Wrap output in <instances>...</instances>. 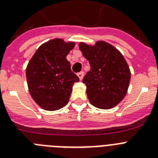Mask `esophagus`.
Wrapping results in <instances>:
<instances>
[{"instance_id": "esophagus-1", "label": "esophagus", "mask_w": 158, "mask_h": 158, "mask_svg": "<svg viewBox=\"0 0 158 158\" xmlns=\"http://www.w3.org/2000/svg\"><path fill=\"white\" fill-rule=\"evenodd\" d=\"M78 76V77H79V79L80 80H82V78H83L84 77V72L83 71H81V72L77 73V74Z\"/></svg>"}]
</instances>
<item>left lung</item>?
<instances>
[{
  "label": "left lung",
  "mask_w": 158,
  "mask_h": 158,
  "mask_svg": "<svg viewBox=\"0 0 158 158\" xmlns=\"http://www.w3.org/2000/svg\"><path fill=\"white\" fill-rule=\"evenodd\" d=\"M79 49L91 67L83 78L90 104L100 109L115 107L126 96L131 80L123 54L104 41L93 46L80 43Z\"/></svg>",
  "instance_id": "obj_1"
}]
</instances>
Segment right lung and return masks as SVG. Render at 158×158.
I'll return each instance as SVG.
<instances>
[{
  "mask_svg": "<svg viewBox=\"0 0 158 158\" xmlns=\"http://www.w3.org/2000/svg\"><path fill=\"white\" fill-rule=\"evenodd\" d=\"M74 46V42L54 39L40 46L29 61L26 69L29 92L43 109L55 111L68 104L73 85L79 81L66 59Z\"/></svg>",
  "mask_w": 158,
  "mask_h": 158,
  "instance_id": "obj_1",
  "label": "right lung"
}]
</instances>
